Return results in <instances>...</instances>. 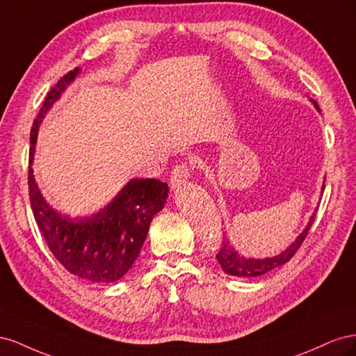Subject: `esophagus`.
<instances>
[{
  "instance_id": "34e87169",
  "label": "esophagus",
  "mask_w": 356,
  "mask_h": 356,
  "mask_svg": "<svg viewBox=\"0 0 356 356\" xmlns=\"http://www.w3.org/2000/svg\"><path fill=\"white\" fill-rule=\"evenodd\" d=\"M191 169L187 163H178L170 172V186L172 188H179L190 178Z\"/></svg>"
}]
</instances>
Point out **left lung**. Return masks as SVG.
<instances>
[{
    "label": "left lung",
    "mask_w": 356,
    "mask_h": 356,
    "mask_svg": "<svg viewBox=\"0 0 356 356\" xmlns=\"http://www.w3.org/2000/svg\"><path fill=\"white\" fill-rule=\"evenodd\" d=\"M312 102H314V105L316 106V110H319L318 104L315 101H312ZM315 217H316V211L314 215H312V218H310L309 224L306 225V229L301 232V234L296 239V242H293V245L286 248L284 252H281L273 258H263V260H257V258H245L243 255L238 254V251H236L234 248L229 243V241H222V243L220 246V251L217 254V260L225 273L233 275V276H239V277H257V276H261L264 273L272 272L279 266L288 263L291 258L294 257V254L298 251L301 243L305 242L306 236L309 234V230L312 227V224H314Z\"/></svg>",
    "instance_id": "1"
}]
</instances>
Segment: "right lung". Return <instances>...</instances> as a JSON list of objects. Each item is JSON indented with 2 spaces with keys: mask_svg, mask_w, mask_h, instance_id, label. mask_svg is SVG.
<instances>
[{
  "mask_svg": "<svg viewBox=\"0 0 356 356\" xmlns=\"http://www.w3.org/2000/svg\"><path fill=\"white\" fill-rule=\"evenodd\" d=\"M79 72L75 68L63 75L42 102L31 129L29 165L42 117ZM28 186L34 218L51 254L70 273L98 284L118 281L132 267L149 222L163 209L169 191L166 182L154 178L132 179L101 212L88 218H70L51 209L42 199L31 166Z\"/></svg>",
  "mask_w": 356,
  "mask_h": 356,
  "instance_id": "right-lung-1",
  "label": "right lung"
}]
</instances>
